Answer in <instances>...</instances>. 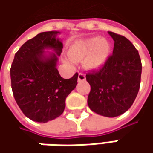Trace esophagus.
<instances>
[{"label":"esophagus","mask_w":153,"mask_h":153,"mask_svg":"<svg viewBox=\"0 0 153 153\" xmlns=\"http://www.w3.org/2000/svg\"><path fill=\"white\" fill-rule=\"evenodd\" d=\"M86 80V76L82 72H80L78 74V82H82V81H85Z\"/></svg>","instance_id":"esophagus-1"}]
</instances>
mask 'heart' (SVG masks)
<instances>
[{
	"mask_svg": "<svg viewBox=\"0 0 153 153\" xmlns=\"http://www.w3.org/2000/svg\"><path fill=\"white\" fill-rule=\"evenodd\" d=\"M65 58L68 64L73 65L75 60L84 58L83 64L88 69H99L106 63L110 55V45L103 37L80 40L74 43Z\"/></svg>",
	"mask_w": 153,
	"mask_h": 153,
	"instance_id": "b5f03b06",
	"label": "heart"
}]
</instances>
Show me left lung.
<instances>
[{
  "instance_id": "left-lung-1",
  "label": "left lung",
  "mask_w": 153,
  "mask_h": 153,
  "mask_svg": "<svg viewBox=\"0 0 153 153\" xmlns=\"http://www.w3.org/2000/svg\"><path fill=\"white\" fill-rule=\"evenodd\" d=\"M108 34L114 41L112 55L99 71L86 75L91 87L88 105L97 114L115 117L130 108L137 96L142 65L138 50L129 40Z\"/></svg>"
}]
</instances>
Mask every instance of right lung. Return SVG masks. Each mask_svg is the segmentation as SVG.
Instances as JSON below:
<instances>
[{"mask_svg":"<svg viewBox=\"0 0 153 153\" xmlns=\"http://www.w3.org/2000/svg\"><path fill=\"white\" fill-rule=\"evenodd\" d=\"M59 31H46L27 41L15 53L10 74L15 100L28 118L48 123L63 113L65 99L78 74L64 79L57 69L63 48ZM52 50V52L48 51Z\"/></svg>","mask_w":153,"mask_h":153,"instance_id":"1","label":"right lung"}]
</instances>
